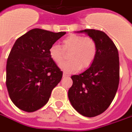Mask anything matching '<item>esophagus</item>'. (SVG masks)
<instances>
[{
	"mask_svg": "<svg viewBox=\"0 0 132 132\" xmlns=\"http://www.w3.org/2000/svg\"><path fill=\"white\" fill-rule=\"evenodd\" d=\"M63 77H69V74H67L66 72H63Z\"/></svg>",
	"mask_w": 132,
	"mask_h": 132,
	"instance_id": "esophagus-1",
	"label": "esophagus"
}]
</instances>
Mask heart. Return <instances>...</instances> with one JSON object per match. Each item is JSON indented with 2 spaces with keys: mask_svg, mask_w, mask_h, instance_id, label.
<instances>
[{
  "mask_svg": "<svg viewBox=\"0 0 132 132\" xmlns=\"http://www.w3.org/2000/svg\"><path fill=\"white\" fill-rule=\"evenodd\" d=\"M64 51H69V60L61 64L60 67L69 74L81 68L86 69L93 64L97 55V44L91 37L71 34L62 40V48L55 44H52L48 50V54L53 61L60 64L65 58Z\"/></svg>",
  "mask_w": 132,
  "mask_h": 132,
  "instance_id": "heart-1",
  "label": "heart"
}]
</instances>
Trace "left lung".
Listing matches in <instances>:
<instances>
[{
  "label": "left lung",
  "mask_w": 132,
  "mask_h": 132,
  "mask_svg": "<svg viewBox=\"0 0 132 132\" xmlns=\"http://www.w3.org/2000/svg\"><path fill=\"white\" fill-rule=\"evenodd\" d=\"M78 33H85L95 40L97 55L87 70L71 76L73 84L68 96L72 107L80 114L91 118L105 111L115 98L120 77L118 51L103 31L85 29Z\"/></svg>",
  "instance_id": "obj_1"
}]
</instances>
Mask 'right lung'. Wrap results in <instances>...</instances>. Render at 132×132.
Returning a JSON list of instances; mask_svg holds the SVG:
<instances>
[{"mask_svg":"<svg viewBox=\"0 0 132 132\" xmlns=\"http://www.w3.org/2000/svg\"><path fill=\"white\" fill-rule=\"evenodd\" d=\"M65 34L34 28L16 40L7 59L6 84L9 97L19 109L36 111L49 101L63 71L48 50Z\"/></svg>","mask_w":132,"mask_h":132,"instance_id":"1","label":"right lung"}]
</instances>
